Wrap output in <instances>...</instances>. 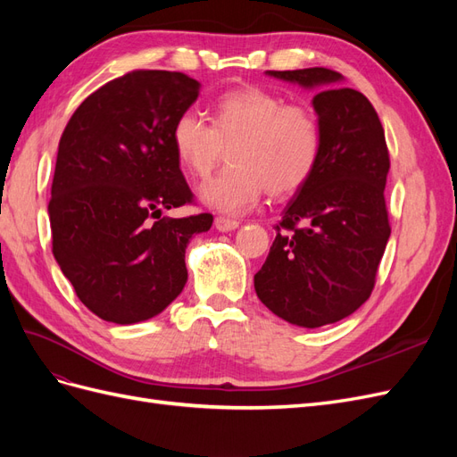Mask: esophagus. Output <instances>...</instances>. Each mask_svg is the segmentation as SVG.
I'll return each instance as SVG.
<instances>
[{
  "instance_id": "obj_1",
  "label": "esophagus",
  "mask_w": 457,
  "mask_h": 457,
  "mask_svg": "<svg viewBox=\"0 0 457 457\" xmlns=\"http://www.w3.org/2000/svg\"><path fill=\"white\" fill-rule=\"evenodd\" d=\"M238 220L237 219H230V217H225V215H219L215 217V228L220 230V232H230L234 228H238Z\"/></svg>"
}]
</instances>
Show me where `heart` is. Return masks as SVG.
<instances>
[{"instance_id": "heart-1", "label": "heart", "mask_w": 457, "mask_h": 457, "mask_svg": "<svg viewBox=\"0 0 457 457\" xmlns=\"http://www.w3.org/2000/svg\"><path fill=\"white\" fill-rule=\"evenodd\" d=\"M322 123L307 104L261 87H240L219 96L212 126L195 112L173 123L171 145L181 168L205 179L223 158L228 165L200 190L202 200L223 213H244L265 195L297 192L312 177L322 154Z\"/></svg>"}]
</instances>
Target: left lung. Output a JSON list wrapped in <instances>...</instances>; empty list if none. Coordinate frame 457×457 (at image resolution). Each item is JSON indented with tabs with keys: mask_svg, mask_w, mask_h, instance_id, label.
Listing matches in <instances>:
<instances>
[{
	"mask_svg": "<svg viewBox=\"0 0 457 457\" xmlns=\"http://www.w3.org/2000/svg\"><path fill=\"white\" fill-rule=\"evenodd\" d=\"M269 74L320 87L312 106L324 143L312 177L286 205L253 284L276 316L320 328L353 314L376 286L391 237L385 204L389 148L376 108L361 91L341 87L339 72L316 66Z\"/></svg>",
	"mask_w": 457,
	"mask_h": 457,
	"instance_id": "8db88e82",
	"label": "left lung"
}]
</instances>
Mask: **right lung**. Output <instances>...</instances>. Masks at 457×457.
<instances>
[{
  "instance_id": "obj_1",
  "label": "right lung",
  "mask_w": 457,
  "mask_h": 457,
  "mask_svg": "<svg viewBox=\"0 0 457 457\" xmlns=\"http://www.w3.org/2000/svg\"><path fill=\"white\" fill-rule=\"evenodd\" d=\"M198 95L183 72L133 71L91 93L62 131L47 207L53 255L106 322L168 307L187 284L188 240L213 223L212 213L162 215L195 202L171 129Z\"/></svg>"
}]
</instances>
